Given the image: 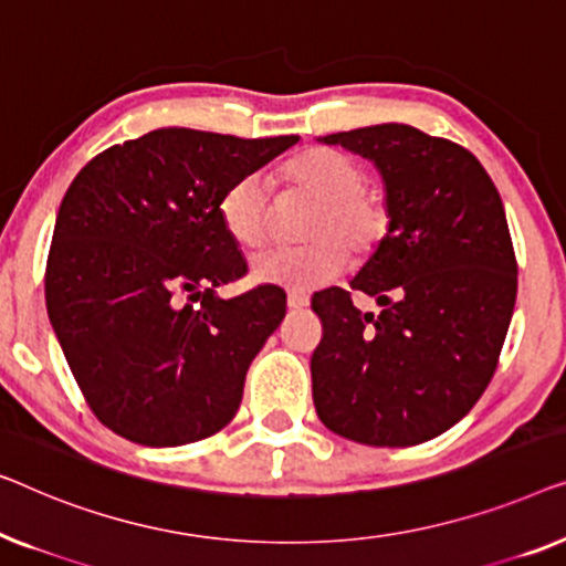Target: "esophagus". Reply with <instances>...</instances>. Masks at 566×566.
<instances>
[{
	"label": "esophagus",
	"mask_w": 566,
	"mask_h": 566,
	"mask_svg": "<svg viewBox=\"0 0 566 566\" xmlns=\"http://www.w3.org/2000/svg\"><path fill=\"white\" fill-rule=\"evenodd\" d=\"M307 305H310V297L305 292H290V294H286V307H290V310H302Z\"/></svg>",
	"instance_id": "esophagus-1"
}]
</instances>
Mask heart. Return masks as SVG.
<instances>
[{
	"mask_svg": "<svg viewBox=\"0 0 566 566\" xmlns=\"http://www.w3.org/2000/svg\"><path fill=\"white\" fill-rule=\"evenodd\" d=\"M284 179L317 200L310 212L302 245H272L251 259V274L261 284L286 290H315L344 272L345 241L354 253H371L385 241L389 210L385 197L366 187V171L352 156L333 148H310L284 166ZM269 179L253 171L235 179L220 197V220L238 245H259L269 230ZM342 240L338 242L337 238Z\"/></svg>",
	"mask_w": 566,
	"mask_h": 566,
	"instance_id": "b5f03b06",
	"label": "heart"
}]
</instances>
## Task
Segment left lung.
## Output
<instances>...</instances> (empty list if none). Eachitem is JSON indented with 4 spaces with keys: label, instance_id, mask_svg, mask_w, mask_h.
Listing matches in <instances>:
<instances>
[{
    "label": "left lung",
    "instance_id": "left-lung-1",
    "mask_svg": "<svg viewBox=\"0 0 566 566\" xmlns=\"http://www.w3.org/2000/svg\"><path fill=\"white\" fill-rule=\"evenodd\" d=\"M385 181L389 230L352 292L313 297L323 340L310 359L317 418L366 446H416L459 423L488 389L511 325L518 266L503 200L467 148L385 123L317 138Z\"/></svg>",
    "mask_w": 566,
    "mask_h": 566
}]
</instances>
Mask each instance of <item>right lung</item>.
Instances as JSON below:
<instances>
[{"label": "right lung", "instance_id": "right-lung-1", "mask_svg": "<svg viewBox=\"0 0 566 566\" xmlns=\"http://www.w3.org/2000/svg\"><path fill=\"white\" fill-rule=\"evenodd\" d=\"M297 140L158 127L102 150L71 181L45 305L76 385L109 431L164 449L233 420L286 294L264 284L218 297L220 284L245 274L220 197Z\"/></svg>", "mask_w": 566, "mask_h": 566}]
</instances>
